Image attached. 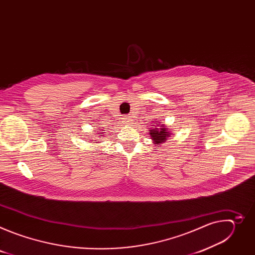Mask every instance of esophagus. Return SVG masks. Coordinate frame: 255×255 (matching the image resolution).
<instances>
[{"mask_svg": "<svg viewBox=\"0 0 255 255\" xmlns=\"http://www.w3.org/2000/svg\"><path fill=\"white\" fill-rule=\"evenodd\" d=\"M132 121H133V120H132V118H131L130 116L124 117V118H123V120H122V122H123L124 124H130Z\"/></svg>", "mask_w": 255, "mask_h": 255, "instance_id": "34e87169", "label": "esophagus"}]
</instances>
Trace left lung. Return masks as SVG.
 I'll return each instance as SVG.
<instances>
[{
    "instance_id": "left-lung-1",
    "label": "left lung",
    "mask_w": 255,
    "mask_h": 255,
    "mask_svg": "<svg viewBox=\"0 0 255 255\" xmlns=\"http://www.w3.org/2000/svg\"><path fill=\"white\" fill-rule=\"evenodd\" d=\"M149 135L154 145L155 144L160 145L167 140V138L171 135V133L169 132V129L168 127H166V125L156 121L154 127L149 129Z\"/></svg>"
}]
</instances>
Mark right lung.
I'll use <instances>...</instances> for the list:
<instances>
[{"instance_id":"add662e5","label":"right lung","mask_w":255,"mask_h":255,"mask_svg":"<svg viewBox=\"0 0 255 255\" xmlns=\"http://www.w3.org/2000/svg\"><path fill=\"white\" fill-rule=\"evenodd\" d=\"M103 131H105V130H100V131H99V134H103V135H105ZM103 135H99V137H100V136H103ZM93 141H94V140H93Z\"/></svg>"}]
</instances>
